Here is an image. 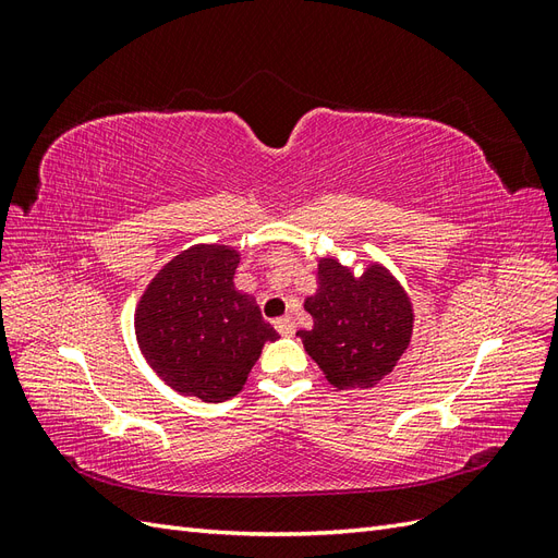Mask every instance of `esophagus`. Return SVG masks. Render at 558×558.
I'll use <instances>...</instances> for the list:
<instances>
[{"label": "esophagus", "instance_id": "obj_1", "mask_svg": "<svg viewBox=\"0 0 558 558\" xmlns=\"http://www.w3.org/2000/svg\"><path fill=\"white\" fill-rule=\"evenodd\" d=\"M275 328L279 330V335H283V337H291L293 332H295V324H293V318L291 316H281V318H277L275 320Z\"/></svg>", "mask_w": 558, "mask_h": 558}]
</instances>
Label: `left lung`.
Here are the masks:
<instances>
[{
    "instance_id": "left-lung-1",
    "label": "left lung",
    "mask_w": 558,
    "mask_h": 558,
    "mask_svg": "<svg viewBox=\"0 0 558 558\" xmlns=\"http://www.w3.org/2000/svg\"><path fill=\"white\" fill-rule=\"evenodd\" d=\"M314 275L316 293L305 298L314 326L298 330L305 351L335 388L377 386L412 342L410 293L379 260H367L356 275L335 256H320Z\"/></svg>"
}]
</instances>
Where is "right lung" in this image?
<instances>
[{"instance_id":"add662e5","label":"right lung","mask_w":558,"mask_h":558,"mask_svg":"<svg viewBox=\"0 0 558 558\" xmlns=\"http://www.w3.org/2000/svg\"><path fill=\"white\" fill-rule=\"evenodd\" d=\"M238 265V246L193 244L158 269L134 307L142 356L181 396L234 398L279 337L256 298L234 286Z\"/></svg>"}]
</instances>
